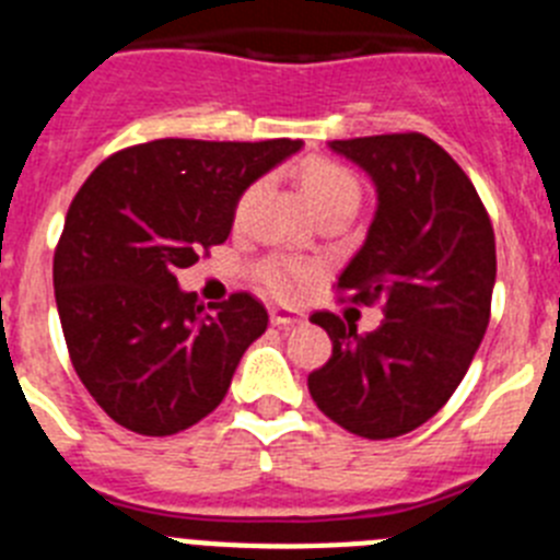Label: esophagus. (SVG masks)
<instances>
[{"instance_id":"1","label":"esophagus","mask_w":560,"mask_h":560,"mask_svg":"<svg viewBox=\"0 0 560 560\" xmlns=\"http://www.w3.org/2000/svg\"><path fill=\"white\" fill-rule=\"evenodd\" d=\"M270 320H273L276 327H293V324H299V320H301V315L293 313V310L273 307V310H270Z\"/></svg>"}]
</instances>
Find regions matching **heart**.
I'll return each mask as SVG.
<instances>
[{
  "label": "heart",
  "instance_id": "b5f03b06",
  "mask_svg": "<svg viewBox=\"0 0 560 560\" xmlns=\"http://www.w3.org/2000/svg\"><path fill=\"white\" fill-rule=\"evenodd\" d=\"M301 191L307 197L315 213L327 211V208L352 206L358 208L361 199V186L358 177L349 172L347 165L335 163L327 158H313L301 165L299 172ZM313 267L307 261H299L293 256H267L256 265V279L279 299H295L301 293L304 281L310 279Z\"/></svg>",
  "mask_w": 560,
  "mask_h": 560
}]
</instances>
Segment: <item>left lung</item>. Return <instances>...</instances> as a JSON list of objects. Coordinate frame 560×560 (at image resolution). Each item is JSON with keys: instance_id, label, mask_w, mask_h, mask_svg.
I'll use <instances>...</instances> for the list:
<instances>
[{"instance_id": "left-lung-1", "label": "left lung", "mask_w": 560, "mask_h": 560, "mask_svg": "<svg viewBox=\"0 0 560 560\" xmlns=\"http://www.w3.org/2000/svg\"><path fill=\"white\" fill-rule=\"evenodd\" d=\"M377 188L366 242L340 273L352 301H381V327L358 335L315 313L332 358L307 377L315 406L366 440L408 434L454 395L482 343L495 284L493 225L468 174L420 132L332 140Z\"/></svg>"}]
</instances>
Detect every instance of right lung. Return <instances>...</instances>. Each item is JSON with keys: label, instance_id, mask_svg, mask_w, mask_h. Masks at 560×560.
<instances>
[{"label": "right lung", "instance_id": "right-lung-1", "mask_svg": "<svg viewBox=\"0 0 560 560\" xmlns=\"http://www.w3.org/2000/svg\"><path fill=\"white\" fill-rule=\"evenodd\" d=\"M299 149L163 138L115 152L78 188L52 256L56 307L78 377L118 425L177 434L228 395L265 304L233 293L206 313L177 270L222 245L242 194Z\"/></svg>", "mask_w": 560, "mask_h": 560}]
</instances>
